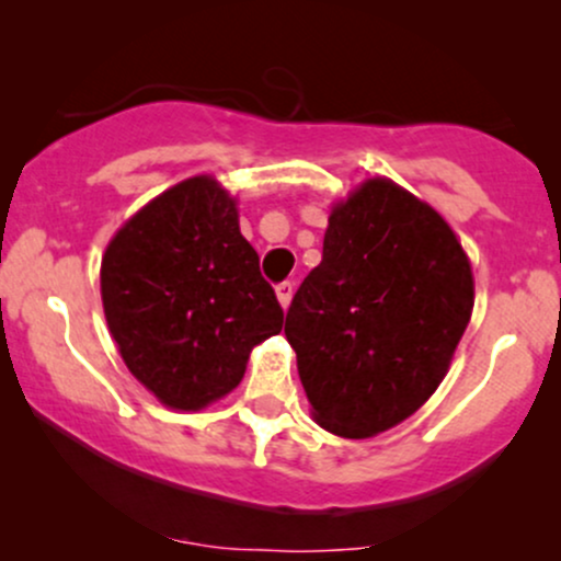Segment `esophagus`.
<instances>
[{
	"label": "esophagus",
	"instance_id": "34e87169",
	"mask_svg": "<svg viewBox=\"0 0 561 561\" xmlns=\"http://www.w3.org/2000/svg\"><path fill=\"white\" fill-rule=\"evenodd\" d=\"M293 293H295V285H293V282H289V279L279 282V285H276V298H279L282 308L289 306V300H293Z\"/></svg>",
	"mask_w": 561,
	"mask_h": 561
}]
</instances>
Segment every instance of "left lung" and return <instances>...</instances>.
<instances>
[{"mask_svg":"<svg viewBox=\"0 0 561 561\" xmlns=\"http://www.w3.org/2000/svg\"><path fill=\"white\" fill-rule=\"evenodd\" d=\"M472 302L465 250L430 205L385 179L353 192L285 319L321 427L369 437L414 414L446 377Z\"/></svg>","mask_w":561,"mask_h":561,"instance_id":"8db88e82","label":"left lung"}]
</instances>
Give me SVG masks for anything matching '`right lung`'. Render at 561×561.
I'll return each instance as SVG.
<instances>
[{"label":"right lung","mask_w":561,"mask_h":561,"mask_svg":"<svg viewBox=\"0 0 561 561\" xmlns=\"http://www.w3.org/2000/svg\"><path fill=\"white\" fill-rule=\"evenodd\" d=\"M100 285L128 371L171 409L234 390L250 351L285 319L234 199L210 176L145 205L107 244Z\"/></svg>","instance_id":"right-lung-1"}]
</instances>
